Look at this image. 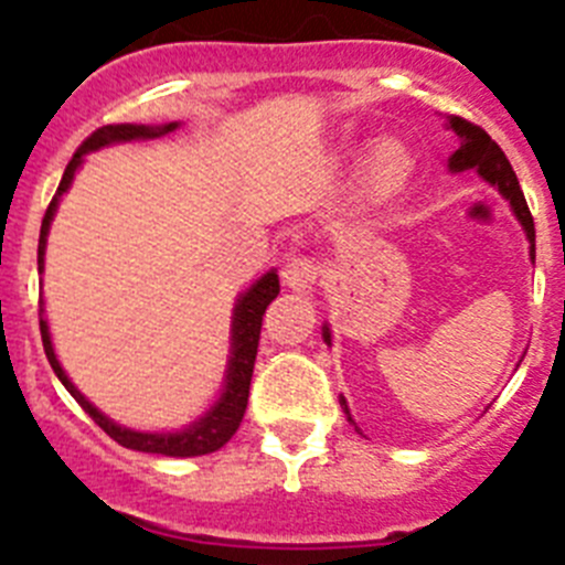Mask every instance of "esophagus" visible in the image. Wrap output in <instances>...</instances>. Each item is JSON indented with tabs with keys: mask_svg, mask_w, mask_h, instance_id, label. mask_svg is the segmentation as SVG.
Listing matches in <instances>:
<instances>
[{
	"mask_svg": "<svg viewBox=\"0 0 565 565\" xmlns=\"http://www.w3.org/2000/svg\"><path fill=\"white\" fill-rule=\"evenodd\" d=\"M318 278V264L312 262V258H307V255H292V258H287L281 267V281L284 287H289L292 292H307V289L316 284Z\"/></svg>",
	"mask_w": 565,
	"mask_h": 565,
	"instance_id": "obj_1",
	"label": "esophagus"
}]
</instances>
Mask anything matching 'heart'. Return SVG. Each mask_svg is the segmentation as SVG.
Segmentation results:
<instances>
[{
  "instance_id": "1",
  "label": "heart",
  "mask_w": 565,
  "mask_h": 565,
  "mask_svg": "<svg viewBox=\"0 0 565 565\" xmlns=\"http://www.w3.org/2000/svg\"><path fill=\"white\" fill-rule=\"evenodd\" d=\"M415 159L401 139H377L366 147L355 173L358 195L370 204L390 201L409 184Z\"/></svg>"
}]
</instances>
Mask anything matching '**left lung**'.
Listing matches in <instances>:
<instances>
[{"instance_id":"left-lung-1","label":"left lung","mask_w":565,"mask_h":565,"mask_svg":"<svg viewBox=\"0 0 565 565\" xmlns=\"http://www.w3.org/2000/svg\"><path fill=\"white\" fill-rule=\"evenodd\" d=\"M446 127H449V130L458 136V147H455V153L449 156V173L478 170L480 179L487 181V184H492V188L509 201V207H512L514 218H518L520 227H523V233H526L529 255H532V262H534L532 213H529L526 199H523V190H520V184H518V175H514L512 164H509V159L503 156V150L494 145L492 136H489L487 130H480L478 125L460 119V116H446ZM321 335H323V341L332 343V332L327 323H323ZM341 409L347 412V420H350V424H355L350 415V406H347V398H341Z\"/></svg>"}]
</instances>
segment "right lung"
I'll use <instances>...</instances> for the list:
<instances>
[{
  "mask_svg": "<svg viewBox=\"0 0 565 565\" xmlns=\"http://www.w3.org/2000/svg\"><path fill=\"white\" fill-rule=\"evenodd\" d=\"M173 130H179V121H167V125H107L99 127L85 145L78 147L76 153H73L71 164H67L65 175L58 181V190L56 195H53L45 218H42V233H39V276L45 273L47 233H51V222L58 210V201H62V195L71 190L73 175L78 173V167L85 164V156L96 153V150L110 145L161 139V136L173 134ZM278 289H281L278 287V273L276 269H267L262 278H255L242 296L235 298L233 321H230V358L227 370H224L222 392H218V398L213 401V406H210L204 415H199V418L190 420V424L181 426V429L170 431L130 429V426H121L116 424V420L107 418L105 412L96 409V406L76 390V384H73L71 377H67V372L62 370V364H58L45 310H39V330H42L45 355L47 361H51L58 381L65 384V390L78 401V406H82V409H85L87 415L116 440V444L127 446V449H136V452L164 455V458H199V455H210L215 452V449H222V446L235 435L238 424H242L244 412H247L249 377H253L255 352H258V338H262V316L269 307V301L278 296Z\"/></svg>",
  "mask_w": 565,
  "mask_h": 565,
  "instance_id": "add662e5",
  "label": "right lung"
}]
</instances>
